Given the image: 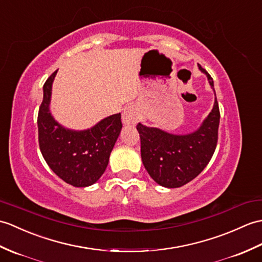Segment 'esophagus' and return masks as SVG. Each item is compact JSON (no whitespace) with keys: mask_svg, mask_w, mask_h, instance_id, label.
I'll return each mask as SVG.
<instances>
[{"mask_svg":"<svg viewBox=\"0 0 262 262\" xmlns=\"http://www.w3.org/2000/svg\"><path fill=\"white\" fill-rule=\"evenodd\" d=\"M121 120L124 125H135L138 120L137 109L134 106H127L121 114Z\"/></svg>","mask_w":262,"mask_h":262,"instance_id":"obj_1","label":"esophagus"}]
</instances>
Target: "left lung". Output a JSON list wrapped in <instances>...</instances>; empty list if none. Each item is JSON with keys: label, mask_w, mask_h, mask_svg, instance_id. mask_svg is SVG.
<instances>
[{"label": "left lung", "mask_w": 262, "mask_h": 262, "mask_svg": "<svg viewBox=\"0 0 262 262\" xmlns=\"http://www.w3.org/2000/svg\"><path fill=\"white\" fill-rule=\"evenodd\" d=\"M199 69L208 78L215 97L211 113L196 130L181 135L141 123L136 126L146 171L164 187H180L195 179L208 165L216 147L220 112L213 79L200 64Z\"/></svg>", "instance_id": "obj_1"}]
</instances>
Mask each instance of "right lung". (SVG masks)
I'll return each instance as SVG.
<instances>
[{
  "label": "right lung",
  "instance_id": "obj_1",
  "mask_svg": "<svg viewBox=\"0 0 262 262\" xmlns=\"http://www.w3.org/2000/svg\"><path fill=\"white\" fill-rule=\"evenodd\" d=\"M57 71L43 86L38 130L42 156L60 179L75 187L95 184L106 171L112 150L120 134V113L101 119L87 129H70L59 124L50 111L52 83Z\"/></svg>",
  "mask_w": 262,
  "mask_h": 262
}]
</instances>
